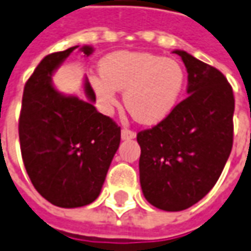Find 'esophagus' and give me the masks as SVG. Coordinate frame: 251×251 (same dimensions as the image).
I'll return each instance as SVG.
<instances>
[{"label": "esophagus", "instance_id": "obj_1", "mask_svg": "<svg viewBox=\"0 0 251 251\" xmlns=\"http://www.w3.org/2000/svg\"><path fill=\"white\" fill-rule=\"evenodd\" d=\"M121 137H122V140H131V138L136 137V131L124 127V129L121 130Z\"/></svg>", "mask_w": 251, "mask_h": 251}]
</instances>
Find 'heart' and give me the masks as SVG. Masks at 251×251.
<instances>
[{
  "label": "heart",
  "mask_w": 251,
  "mask_h": 251,
  "mask_svg": "<svg viewBox=\"0 0 251 251\" xmlns=\"http://www.w3.org/2000/svg\"><path fill=\"white\" fill-rule=\"evenodd\" d=\"M101 77L92 85L107 110L117 104V91L131 117L141 124H156L173 111L185 84L182 65L148 52L118 51L101 61Z\"/></svg>",
  "instance_id": "obj_1"
}]
</instances>
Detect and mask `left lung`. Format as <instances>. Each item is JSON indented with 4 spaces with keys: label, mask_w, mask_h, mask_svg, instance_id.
<instances>
[{
    "label": "left lung",
    "mask_w": 251,
    "mask_h": 251,
    "mask_svg": "<svg viewBox=\"0 0 251 251\" xmlns=\"http://www.w3.org/2000/svg\"><path fill=\"white\" fill-rule=\"evenodd\" d=\"M187 98L151 129L137 133L140 183L159 209H187L205 197L223 171L234 141L232 87L222 72L182 50Z\"/></svg>",
    "instance_id": "8db88e82"
}]
</instances>
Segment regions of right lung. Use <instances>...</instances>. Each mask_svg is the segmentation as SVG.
Wrapping results in <instances>:
<instances>
[{"mask_svg":"<svg viewBox=\"0 0 251 251\" xmlns=\"http://www.w3.org/2000/svg\"><path fill=\"white\" fill-rule=\"evenodd\" d=\"M76 47L51 52L36 66L23 92L19 138L24 167L43 199L61 208L95 201L120 147L121 127L96 111L88 81L89 101L65 96L52 87L51 75ZM85 55L92 47L84 46Z\"/></svg>","mask_w":251,"mask_h":251,"instance_id":"1","label":"right lung"}]
</instances>
